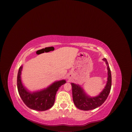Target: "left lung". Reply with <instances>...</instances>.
Masks as SVG:
<instances>
[{"mask_svg":"<svg viewBox=\"0 0 132 132\" xmlns=\"http://www.w3.org/2000/svg\"><path fill=\"white\" fill-rule=\"evenodd\" d=\"M107 69V80L103 89L98 95L91 96L87 94L85 90L79 84L71 82L73 101L78 109L83 111H89L96 109L102 105L106 101L111 89L112 78L110 67L107 59L103 58Z\"/></svg>","mask_w":132,"mask_h":132,"instance_id":"8db88e82","label":"left lung"}]
</instances>
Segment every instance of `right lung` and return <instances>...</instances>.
Instances as JSON below:
<instances>
[{"instance_id":"obj_1","label":"right lung","mask_w":132,"mask_h":132,"mask_svg":"<svg viewBox=\"0 0 132 132\" xmlns=\"http://www.w3.org/2000/svg\"><path fill=\"white\" fill-rule=\"evenodd\" d=\"M23 65L19 68L17 86L20 96L25 104L30 109L43 111L48 110L54 103L57 92L62 85L66 83L64 79L55 81L46 88L35 91H31L23 85L21 80V73Z\"/></svg>"}]
</instances>
